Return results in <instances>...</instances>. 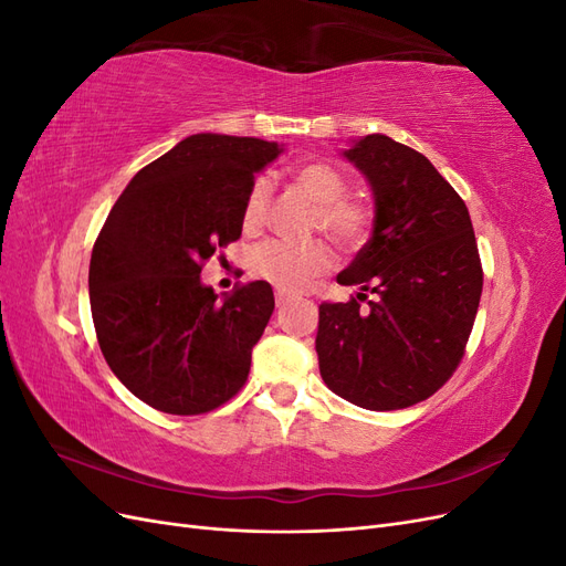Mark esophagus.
Segmentation results:
<instances>
[{
	"label": "esophagus",
	"instance_id": "obj_1",
	"mask_svg": "<svg viewBox=\"0 0 566 566\" xmlns=\"http://www.w3.org/2000/svg\"><path fill=\"white\" fill-rule=\"evenodd\" d=\"M287 302H290V295L283 293V290H279V293H276V304H279V306H285Z\"/></svg>",
	"mask_w": 566,
	"mask_h": 566
}]
</instances>
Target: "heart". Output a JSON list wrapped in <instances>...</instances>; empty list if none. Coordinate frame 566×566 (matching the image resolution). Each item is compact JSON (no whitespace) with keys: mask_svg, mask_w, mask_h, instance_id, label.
Returning a JSON list of instances; mask_svg holds the SVG:
<instances>
[{"mask_svg":"<svg viewBox=\"0 0 566 566\" xmlns=\"http://www.w3.org/2000/svg\"><path fill=\"white\" fill-rule=\"evenodd\" d=\"M293 181L306 198H312L318 205L316 229H325L345 248H356L366 241L370 231V210L366 202L347 198V179L339 169L328 163H306L295 169ZM266 205L269 186L264 181H256L250 188L243 212V224L248 231L262 227ZM333 264L335 252L325 241H269L254 252L256 276H262L281 290H290V293L304 290Z\"/></svg>","mask_w":566,"mask_h":566,"instance_id":"b5f03b06","label":"heart"}]
</instances>
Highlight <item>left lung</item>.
<instances>
[{
    "instance_id": "1",
    "label": "left lung",
    "mask_w": 566,
    "mask_h": 566,
    "mask_svg": "<svg viewBox=\"0 0 566 566\" xmlns=\"http://www.w3.org/2000/svg\"><path fill=\"white\" fill-rule=\"evenodd\" d=\"M373 191V233L339 285L352 302L318 306L321 378L368 410L408 408L447 382L482 297V262L465 202L422 153L385 134L342 150ZM370 289L379 295L361 307Z\"/></svg>"
}]
</instances>
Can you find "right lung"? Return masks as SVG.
<instances>
[{"label":"right lung","instance_id":"right-lung-1","mask_svg":"<svg viewBox=\"0 0 566 566\" xmlns=\"http://www.w3.org/2000/svg\"><path fill=\"white\" fill-rule=\"evenodd\" d=\"M281 153L254 136H186L132 177L96 238L90 302L98 347L117 380L163 413H208L248 380L273 290L252 281L219 302L200 271L241 238L254 175Z\"/></svg>","mask_w":566,"mask_h":566}]
</instances>
